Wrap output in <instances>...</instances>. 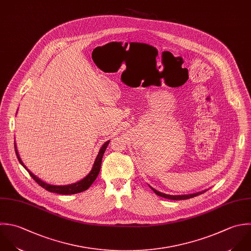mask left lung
I'll use <instances>...</instances> for the list:
<instances>
[{
    "mask_svg": "<svg viewBox=\"0 0 251 251\" xmlns=\"http://www.w3.org/2000/svg\"><path fill=\"white\" fill-rule=\"evenodd\" d=\"M152 191L159 197L161 198H164V199H168V200H173V201H182V200H189V199H192V198H195L197 196H200L201 194L204 193L203 192H201V193H197V194H192V195H184V196H170V195H166V194H163V193H160L156 190H154L153 188H151Z\"/></svg>",
    "mask_w": 251,
    "mask_h": 251,
    "instance_id": "8db88e82",
    "label": "left lung"
}]
</instances>
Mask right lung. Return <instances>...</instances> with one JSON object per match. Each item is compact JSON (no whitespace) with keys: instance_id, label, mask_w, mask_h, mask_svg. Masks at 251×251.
Segmentation results:
<instances>
[{"instance_id":"1","label":"right lung","mask_w":251,"mask_h":251,"mask_svg":"<svg viewBox=\"0 0 251 251\" xmlns=\"http://www.w3.org/2000/svg\"><path fill=\"white\" fill-rule=\"evenodd\" d=\"M109 144V141H107L105 144H103V146L100 148V152L95 160V163H94V166L91 170V172L84 178L82 179L81 181L75 183V184H72V185H67V186H53V185H50V184H47L45 182H43L42 180H40L38 177H36L34 174H32L27 168L26 166L23 164V162L21 161L19 155H18V152H17V150H16V147H15V144H14V149H15V153H16V156H17V159L18 161L20 162V164L28 171V173L30 174V176L34 179V181L40 185L42 188H44L45 190H47L48 192H51V193H54V194H58V195H73V194H78V193H81V192H84L86 190L89 189V187L95 182V180L97 179L99 173H100V165H101V159H102V155L107 148Z\"/></svg>"}]
</instances>
